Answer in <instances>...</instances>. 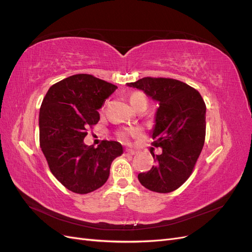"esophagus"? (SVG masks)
Returning <instances> with one entry per match:
<instances>
[{
    "label": "esophagus",
    "instance_id": "esophagus-1",
    "mask_svg": "<svg viewBox=\"0 0 252 252\" xmlns=\"http://www.w3.org/2000/svg\"><path fill=\"white\" fill-rule=\"evenodd\" d=\"M125 155H127V156H133V155H135V151L133 149L126 148L125 149Z\"/></svg>",
    "mask_w": 252,
    "mask_h": 252
}]
</instances>
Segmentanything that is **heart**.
I'll return each instance as SVG.
<instances>
[{
	"instance_id": "obj_1",
	"label": "heart",
	"mask_w": 252,
	"mask_h": 252,
	"mask_svg": "<svg viewBox=\"0 0 252 252\" xmlns=\"http://www.w3.org/2000/svg\"><path fill=\"white\" fill-rule=\"evenodd\" d=\"M129 101H130V104L133 106L134 109L142 104L147 105L146 95H145L143 93H141V91H135V93L131 94V95L129 96ZM139 133H140V130L138 128H129V129H125V130H122L119 133V136L123 141H126L129 135H138Z\"/></svg>"
}]
</instances>
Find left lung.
<instances>
[{"instance_id":"8db88e82","label":"left lung","mask_w":252,"mask_h":252,"mask_svg":"<svg viewBox=\"0 0 252 252\" xmlns=\"http://www.w3.org/2000/svg\"><path fill=\"white\" fill-rule=\"evenodd\" d=\"M127 86L143 90L158 102L156 124L152 128L156 165L139 173L141 184L151 191L167 193L178 189L192 173L204 146L206 105L200 93L186 83L166 78H143Z\"/></svg>"}]
</instances>
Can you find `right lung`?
<instances>
[{
    "mask_svg": "<svg viewBox=\"0 0 252 252\" xmlns=\"http://www.w3.org/2000/svg\"><path fill=\"white\" fill-rule=\"evenodd\" d=\"M118 87L91 74H74L52 85L40 108V146L49 169L72 192L85 194L108 180L110 165L123 154L116 141L87 146V129L100 120L97 110Z\"/></svg>",
    "mask_w": 252,
    "mask_h": 252,
    "instance_id": "obj_1",
    "label": "right lung"
}]
</instances>
